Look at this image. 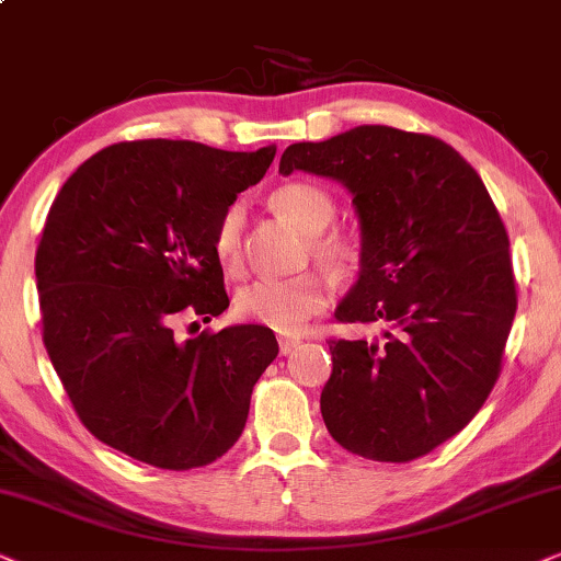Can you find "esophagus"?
<instances>
[{
	"instance_id": "obj_1",
	"label": "esophagus",
	"mask_w": 561,
	"mask_h": 561,
	"mask_svg": "<svg viewBox=\"0 0 561 561\" xmlns=\"http://www.w3.org/2000/svg\"><path fill=\"white\" fill-rule=\"evenodd\" d=\"M302 346V341L300 339H287V335H279V351L282 354H293V351H297Z\"/></svg>"
}]
</instances>
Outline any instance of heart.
I'll use <instances>...</instances> for the list:
<instances>
[{
  "instance_id": "b5f03b06",
  "label": "heart",
  "mask_w": 561,
  "mask_h": 561,
  "mask_svg": "<svg viewBox=\"0 0 561 561\" xmlns=\"http://www.w3.org/2000/svg\"><path fill=\"white\" fill-rule=\"evenodd\" d=\"M274 213L289 226L310 236V251L328 268H343L354 256V249L341 233H323L331 226L335 205L323 186L310 182H289L272 197ZM243 207L230 205L215 228V253L226 272H238L243 256ZM328 302V289L318 274L305 272L285 279H256L236 297V308L253 323L276 333H300Z\"/></svg>"
}]
</instances>
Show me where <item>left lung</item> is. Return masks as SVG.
<instances>
[{
    "label": "left lung",
    "instance_id": "1",
    "mask_svg": "<svg viewBox=\"0 0 561 561\" xmlns=\"http://www.w3.org/2000/svg\"><path fill=\"white\" fill-rule=\"evenodd\" d=\"M293 171L346 186L362 251L335 318L382 325V339L328 341L325 428L358 457H423L495 387L515 318L503 220L465 156L387 125L293 144L279 174Z\"/></svg>",
    "mask_w": 561,
    "mask_h": 561
}]
</instances>
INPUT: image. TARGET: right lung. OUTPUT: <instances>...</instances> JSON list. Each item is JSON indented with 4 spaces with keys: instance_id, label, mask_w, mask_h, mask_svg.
<instances>
[{
    "instance_id": "right-lung-1",
    "label": "right lung",
    "mask_w": 561,
    "mask_h": 561,
    "mask_svg": "<svg viewBox=\"0 0 561 561\" xmlns=\"http://www.w3.org/2000/svg\"><path fill=\"white\" fill-rule=\"evenodd\" d=\"M274 153L133 140L66 179L35 253L43 341L102 444L179 472L243 433L253 385L279 354L272 328L176 341L171 323L182 312L210 323L230 305L215 228Z\"/></svg>"
}]
</instances>
